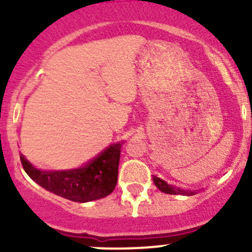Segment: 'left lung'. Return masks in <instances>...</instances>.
<instances>
[{
    "label": "left lung",
    "instance_id": "left-lung-1",
    "mask_svg": "<svg viewBox=\"0 0 252 252\" xmlns=\"http://www.w3.org/2000/svg\"><path fill=\"white\" fill-rule=\"evenodd\" d=\"M154 183L162 192H164V194L184 195V196H191V195H195V192L191 191V190L180 189V188L174 187V185H172V184H168L166 180L161 179V178H158V177H155V175H154Z\"/></svg>",
    "mask_w": 252,
    "mask_h": 252
}]
</instances>
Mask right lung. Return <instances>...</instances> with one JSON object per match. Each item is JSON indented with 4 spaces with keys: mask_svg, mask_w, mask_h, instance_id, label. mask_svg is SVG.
<instances>
[{
    "mask_svg": "<svg viewBox=\"0 0 252 252\" xmlns=\"http://www.w3.org/2000/svg\"><path fill=\"white\" fill-rule=\"evenodd\" d=\"M121 142L111 144L84 166L67 171H42L20 154L23 168L35 183L50 192L74 202L102 199L114 190L118 178Z\"/></svg>",
    "mask_w": 252,
    "mask_h": 252,
    "instance_id": "obj_1",
    "label": "right lung"
}]
</instances>
